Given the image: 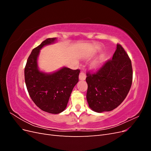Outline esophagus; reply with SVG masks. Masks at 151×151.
Segmentation results:
<instances>
[{
    "label": "esophagus",
    "mask_w": 151,
    "mask_h": 151,
    "mask_svg": "<svg viewBox=\"0 0 151 151\" xmlns=\"http://www.w3.org/2000/svg\"><path fill=\"white\" fill-rule=\"evenodd\" d=\"M79 80H81V81H84L86 78V74H84V73L81 72L80 74H79Z\"/></svg>",
    "instance_id": "1"
}]
</instances>
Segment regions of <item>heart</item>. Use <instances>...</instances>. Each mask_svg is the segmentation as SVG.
Here are the masks:
<instances>
[{"label":"heart","instance_id":"1","mask_svg":"<svg viewBox=\"0 0 151 151\" xmlns=\"http://www.w3.org/2000/svg\"><path fill=\"white\" fill-rule=\"evenodd\" d=\"M104 57L101 56L91 63V67H92L93 69H94V70L98 69V68L101 67L104 62Z\"/></svg>","mask_w":151,"mask_h":151}]
</instances>
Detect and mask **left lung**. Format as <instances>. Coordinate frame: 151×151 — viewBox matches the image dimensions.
<instances>
[{
  "label": "left lung",
  "mask_w": 151,
  "mask_h": 151,
  "mask_svg": "<svg viewBox=\"0 0 151 151\" xmlns=\"http://www.w3.org/2000/svg\"><path fill=\"white\" fill-rule=\"evenodd\" d=\"M130 59L120 45L117 44L112 60L104 63L94 74L88 72L86 98L95 112L110 111L123 101L132 83Z\"/></svg>",
  "instance_id": "1"
}]
</instances>
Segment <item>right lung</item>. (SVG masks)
<instances>
[{
    "label": "right lung",
    "instance_id": "obj_1",
    "mask_svg": "<svg viewBox=\"0 0 151 151\" xmlns=\"http://www.w3.org/2000/svg\"><path fill=\"white\" fill-rule=\"evenodd\" d=\"M56 41L57 38H48L32 50L24 68L25 83L31 99L42 110L52 114L60 113L66 108L80 73L79 69L65 67L50 74L39 70L40 50Z\"/></svg>",
    "mask_w": 151,
    "mask_h": 151
}]
</instances>
